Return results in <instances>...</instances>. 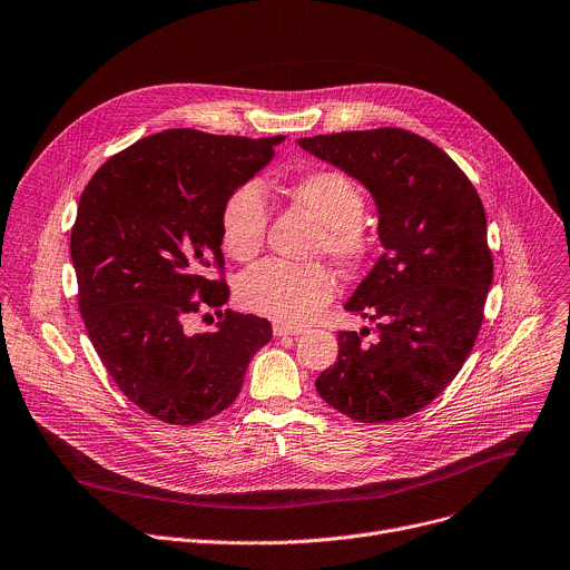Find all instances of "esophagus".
Here are the masks:
<instances>
[{
	"label": "esophagus",
	"mask_w": 570,
	"mask_h": 570,
	"mask_svg": "<svg viewBox=\"0 0 570 570\" xmlns=\"http://www.w3.org/2000/svg\"><path fill=\"white\" fill-rule=\"evenodd\" d=\"M273 332H275V336H297V334H302L299 327H291V325H275Z\"/></svg>",
	"instance_id": "esophagus-1"
}]
</instances>
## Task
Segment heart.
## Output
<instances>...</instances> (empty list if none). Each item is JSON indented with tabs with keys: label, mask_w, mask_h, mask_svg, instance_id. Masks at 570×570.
<instances>
[{
	"label": "heart",
	"mask_w": 570,
	"mask_h": 570,
	"mask_svg": "<svg viewBox=\"0 0 570 570\" xmlns=\"http://www.w3.org/2000/svg\"><path fill=\"white\" fill-rule=\"evenodd\" d=\"M288 195L321 223L318 254L325 252L338 264H354L366 254L368 238L358 225L366 202L350 177L336 170L308 173L288 186ZM266 227L268 202L262 186L249 181L234 188L220 209L225 252L236 262H249L264 247ZM334 293V275L318 264L264 262L249 268L238 282V299L247 312L291 327L312 323Z\"/></svg>",
	"instance_id": "heart-1"
}]
</instances>
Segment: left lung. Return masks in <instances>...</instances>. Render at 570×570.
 I'll list each match as a JSON object with an SVG mask.
<instances>
[{
	"mask_svg": "<svg viewBox=\"0 0 570 570\" xmlns=\"http://www.w3.org/2000/svg\"><path fill=\"white\" fill-rule=\"evenodd\" d=\"M321 161L364 184L384 254L345 302L377 323L338 332L321 397L358 423H389L428 406L461 371L482 327L493 258L482 199L434 142L395 127L299 138Z\"/></svg>",
	"mask_w": 570,
	"mask_h": 570,
	"instance_id": "8db88e82",
	"label": "left lung"
}]
</instances>
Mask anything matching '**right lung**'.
Wrapping results in <instances>:
<instances>
[{"label":"right lung","mask_w":570,"mask_h":570,"mask_svg":"<svg viewBox=\"0 0 570 570\" xmlns=\"http://www.w3.org/2000/svg\"><path fill=\"white\" fill-rule=\"evenodd\" d=\"M284 136L168 129L101 166L81 193L70 254L79 312L101 364L149 416L197 425L227 409L249 358L273 338L266 318L225 312L190 334L202 306H223L220 209L275 157Z\"/></svg>","instance_id":"1"}]
</instances>
